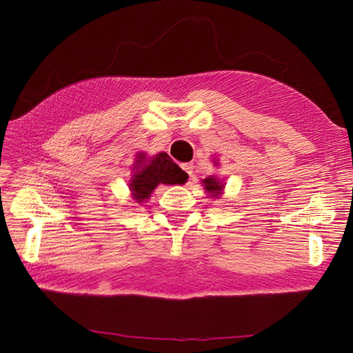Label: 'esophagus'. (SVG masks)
<instances>
[{
  "instance_id": "34e87169",
  "label": "esophagus",
  "mask_w": 353,
  "mask_h": 353,
  "mask_svg": "<svg viewBox=\"0 0 353 353\" xmlns=\"http://www.w3.org/2000/svg\"><path fill=\"white\" fill-rule=\"evenodd\" d=\"M183 169L185 170V172H187L190 176H193V170H194L193 163H183Z\"/></svg>"
}]
</instances>
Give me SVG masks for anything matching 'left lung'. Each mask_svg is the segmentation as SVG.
Instances as JSON below:
<instances>
[{
  "instance_id": "8db88e82",
  "label": "left lung",
  "mask_w": 353,
  "mask_h": 353,
  "mask_svg": "<svg viewBox=\"0 0 353 353\" xmlns=\"http://www.w3.org/2000/svg\"><path fill=\"white\" fill-rule=\"evenodd\" d=\"M203 183H205V188L208 190V193H213V194H219V191L222 190V187L223 185H221V183L218 179H215V176H212V178H206L205 181H203Z\"/></svg>"
}]
</instances>
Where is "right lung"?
Returning a JSON list of instances; mask_svg holds the SVG:
<instances>
[{
	"label": "right lung",
	"mask_w": 353,
	"mask_h": 353,
	"mask_svg": "<svg viewBox=\"0 0 353 353\" xmlns=\"http://www.w3.org/2000/svg\"><path fill=\"white\" fill-rule=\"evenodd\" d=\"M134 166L135 172L130 187L137 201L150 197L159 184H183L188 178L166 153H159L153 159H145L144 154H140Z\"/></svg>",
	"instance_id": "add662e5"
}]
</instances>
